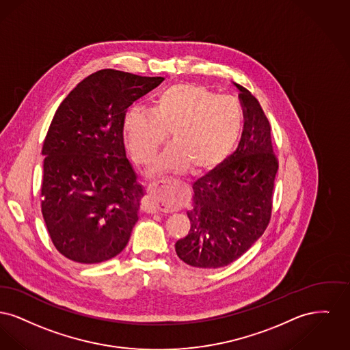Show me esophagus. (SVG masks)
Segmentation results:
<instances>
[{
	"mask_svg": "<svg viewBox=\"0 0 350 350\" xmlns=\"http://www.w3.org/2000/svg\"><path fill=\"white\" fill-rule=\"evenodd\" d=\"M167 178H162L159 180H155L148 185V198L144 202V211L148 213H157V212H162L163 206L161 202V189L163 187V184L166 183Z\"/></svg>",
	"mask_w": 350,
	"mask_h": 350,
	"instance_id": "obj_1",
	"label": "esophagus"
}]
</instances>
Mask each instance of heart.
Segmentation results:
<instances>
[{
  "label": "heart",
  "mask_w": 350,
  "mask_h": 350,
  "mask_svg": "<svg viewBox=\"0 0 350 350\" xmlns=\"http://www.w3.org/2000/svg\"><path fill=\"white\" fill-rule=\"evenodd\" d=\"M124 129L139 163L150 162L166 141L171 145L150 167V175L166 171L196 172L221 163L236 146L242 111L226 97H216L202 85L180 83L161 91L152 109L134 105L125 113Z\"/></svg>",
  "instance_id": "obj_1"
}]
</instances>
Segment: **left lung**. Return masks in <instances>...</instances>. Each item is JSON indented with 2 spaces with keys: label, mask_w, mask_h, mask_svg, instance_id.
Returning <instances> with one entry per match:
<instances>
[{
  "label": "left lung",
  "mask_w": 350,
  "mask_h": 350,
  "mask_svg": "<svg viewBox=\"0 0 350 350\" xmlns=\"http://www.w3.org/2000/svg\"><path fill=\"white\" fill-rule=\"evenodd\" d=\"M233 84L245 116L239 148L192 185L191 228L175 243L178 257L200 269L234 262L263 234L271 216L278 161L270 124L257 98Z\"/></svg>",
  "instance_id": "obj_1"
}]
</instances>
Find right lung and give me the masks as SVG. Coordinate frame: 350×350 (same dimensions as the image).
Wrapping results in <instances>:
<instances>
[{
  "instance_id": "add662e5",
  "label": "right lung",
  "mask_w": 350,
  "mask_h": 350,
  "mask_svg": "<svg viewBox=\"0 0 350 350\" xmlns=\"http://www.w3.org/2000/svg\"><path fill=\"white\" fill-rule=\"evenodd\" d=\"M165 79L101 70L59 105L43 142L42 215L57 252L77 263L120 254L145 189L126 158L130 105Z\"/></svg>"
}]
</instances>
